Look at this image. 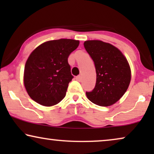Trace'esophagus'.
<instances>
[{
    "label": "esophagus",
    "instance_id": "34e87169",
    "mask_svg": "<svg viewBox=\"0 0 154 154\" xmlns=\"http://www.w3.org/2000/svg\"><path fill=\"white\" fill-rule=\"evenodd\" d=\"M75 79H76V81H78L79 82H81L82 81L81 75H78V76H76V78H75Z\"/></svg>",
    "mask_w": 154,
    "mask_h": 154
}]
</instances>
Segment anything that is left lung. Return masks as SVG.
Masks as SVG:
<instances>
[{
    "mask_svg": "<svg viewBox=\"0 0 154 154\" xmlns=\"http://www.w3.org/2000/svg\"><path fill=\"white\" fill-rule=\"evenodd\" d=\"M95 65L96 85L87 97L99 106H109L117 102L127 91L131 70L127 59L119 48L109 43L91 40L83 43Z\"/></svg>",
    "mask_w": 154,
    "mask_h": 154,
    "instance_id": "1",
    "label": "left lung"
}]
</instances>
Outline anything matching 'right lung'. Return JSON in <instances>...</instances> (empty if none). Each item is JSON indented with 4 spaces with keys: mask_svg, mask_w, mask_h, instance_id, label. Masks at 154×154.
<instances>
[{
    "mask_svg": "<svg viewBox=\"0 0 154 154\" xmlns=\"http://www.w3.org/2000/svg\"><path fill=\"white\" fill-rule=\"evenodd\" d=\"M79 43L73 39L53 40L33 50L25 64L24 85L33 101L52 106L64 98L73 79L68 57Z\"/></svg>",
    "mask_w": 154,
    "mask_h": 154,
    "instance_id": "1",
    "label": "right lung"
}]
</instances>
